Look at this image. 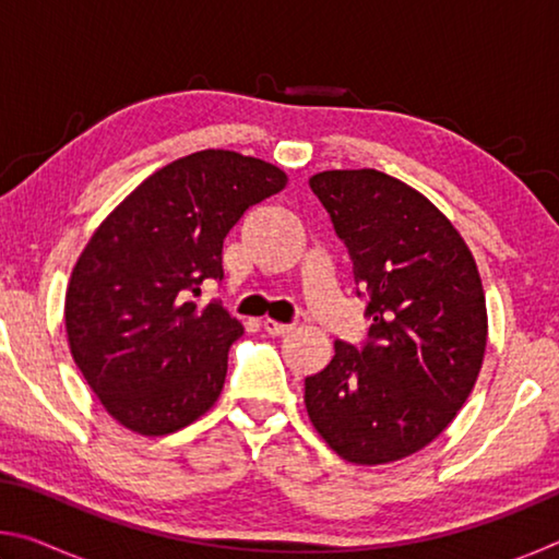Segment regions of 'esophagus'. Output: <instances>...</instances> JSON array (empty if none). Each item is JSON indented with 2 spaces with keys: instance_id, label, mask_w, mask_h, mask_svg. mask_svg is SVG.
Listing matches in <instances>:
<instances>
[{
  "instance_id": "obj_1",
  "label": "esophagus",
  "mask_w": 559,
  "mask_h": 559,
  "mask_svg": "<svg viewBox=\"0 0 559 559\" xmlns=\"http://www.w3.org/2000/svg\"><path fill=\"white\" fill-rule=\"evenodd\" d=\"M263 330H266L269 335H288V333H293V325H288V323H276V320H271V318H266L263 320Z\"/></svg>"
}]
</instances>
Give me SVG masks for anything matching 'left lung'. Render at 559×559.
<instances>
[{
  "label": "left lung",
  "instance_id": "left-lung-1",
  "mask_svg": "<svg viewBox=\"0 0 559 559\" xmlns=\"http://www.w3.org/2000/svg\"><path fill=\"white\" fill-rule=\"evenodd\" d=\"M353 261L372 320L362 347L335 343L306 377V409L340 459L400 461L427 447L468 400L488 316L466 241L427 197L377 169L310 177Z\"/></svg>",
  "mask_w": 559,
  "mask_h": 559
}]
</instances>
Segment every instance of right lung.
I'll return each mask as SVG.
<instances>
[{"mask_svg":"<svg viewBox=\"0 0 559 559\" xmlns=\"http://www.w3.org/2000/svg\"><path fill=\"white\" fill-rule=\"evenodd\" d=\"M276 165L202 150L150 175L108 214L75 261L66 333L112 419L165 437L219 400L241 323L202 286L222 281V246L249 206L286 187Z\"/></svg>","mask_w":559,"mask_h":559,"instance_id":"add662e5","label":"right lung"}]
</instances>
